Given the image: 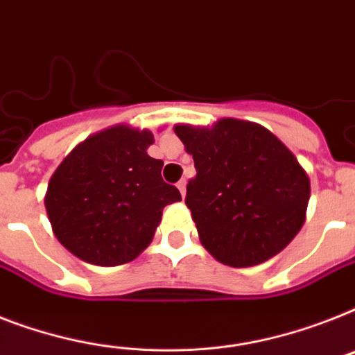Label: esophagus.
<instances>
[{
	"instance_id": "1",
	"label": "esophagus",
	"mask_w": 355,
	"mask_h": 355,
	"mask_svg": "<svg viewBox=\"0 0 355 355\" xmlns=\"http://www.w3.org/2000/svg\"><path fill=\"white\" fill-rule=\"evenodd\" d=\"M177 187H178V191H180V195L186 197V180H180V182L177 184Z\"/></svg>"
}]
</instances>
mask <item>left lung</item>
<instances>
[{
  "label": "left lung",
  "mask_w": 355,
  "mask_h": 355,
  "mask_svg": "<svg viewBox=\"0 0 355 355\" xmlns=\"http://www.w3.org/2000/svg\"><path fill=\"white\" fill-rule=\"evenodd\" d=\"M175 132L195 160L186 206L213 257L255 266L292 243L306 217L310 178L273 132L235 118L213 128L178 123Z\"/></svg>",
  "instance_id": "8db88e82"
}]
</instances>
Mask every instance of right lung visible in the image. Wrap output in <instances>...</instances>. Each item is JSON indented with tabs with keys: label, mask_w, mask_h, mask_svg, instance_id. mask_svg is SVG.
<instances>
[{
	"label": "right lung",
	"mask_w": 355,
	"mask_h": 355,
	"mask_svg": "<svg viewBox=\"0 0 355 355\" xmlns=\"http://www.w3.org/2000/svg\"><path fill=\"white\" fill-rule=\"evenodd\" d=\"M153 132L114 125L69 153L49 180L45 209L56 239L78 259L118 266L149 246L162 209L182 200L151 158Z\"/></svg>",
	"instance_id": "right-lung-1"
}]
</instances>
